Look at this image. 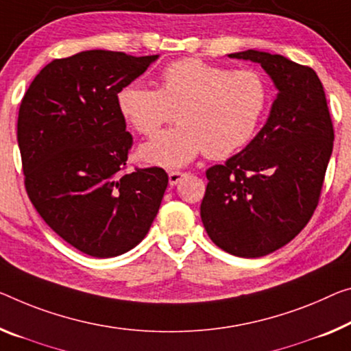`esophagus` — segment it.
Wrapping results in <instances>:
<instances>
[{
    "label": "esophagus",
    "mask_w": 351,
    "mask_h": 351,
    "mask_svg": "<svg viewBox=\"0 0 351 351\" xmlns=\"http://www.w3.org/2000/svg\"><path fill=\"white\" fill-rule=\"evenodd\" d=\"M168 176H169V185L174 186V185H177V183H179L186 174H185V172H180V171H171Z\"/></svg>",
    "instance_id": "34e87169"
}]
</instances>
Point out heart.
<instances>
[{
    "mask_svg": "<svg viewBox=\"0 0 351 351\" xmlns=\"http://www.w3.org/2000/svg\"><path fill=\"white\" fill-rule=\"evenodd\" d=\"M158 82V89L125 84L117 93V108L149 138L177 116L176 127L139 150L145 163L160 168H182L204 150L212 158L235 154L254 136L268 106L267 80L254 69L230 70L185 58L168 64Z\"/></svg>",
    "mask_w": 351,
    "mask_h": 351,
    "instance_id": "b5f03b06",
    "label": "heart"
}]
</instances>
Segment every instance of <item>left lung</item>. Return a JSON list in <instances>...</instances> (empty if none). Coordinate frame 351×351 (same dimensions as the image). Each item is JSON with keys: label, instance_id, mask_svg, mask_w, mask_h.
I'll return each instance as SVG.
<instances>
[{"label": "left lung", "instance_id": "1", "mask_svg": "<svg viewBox=\"0 0 351 351\" xmlns=\"http://www.w3.org/2000/svg\"><path fill=\"white\" fill-rule=\"evenodd\" d=\"M229 58L261 64L278 94L254 139L224 165L207 169L201 218L221 250L262 257L287 245L311 219L334 130L323 84L311 67L257 50Z\"/></svg>", "mask_w": 351, "mask_h": 351}]
</instances>
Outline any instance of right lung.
Returning <instances> with one entry per match:
<instances>
[{
  "mask_svg": "<svg viewBox=\"0 0 351 351\" xmlns=\"http://www.w3.org/2000/svg\"><path fill=\"white\" fill-rule=\"evenodd\" d=\"M157 59L108 50L55 59L21 100L26 191L45 223L88 256L116 257L136 246L168 186L161 168L122 172L133 138L117 93Z\"/></svg>",
  "mask_w": 351,
  "mask_h": 351,
  "instance_id": "1",
  "label": "right lung"
}]
</instances>
